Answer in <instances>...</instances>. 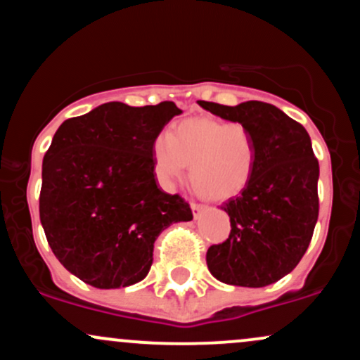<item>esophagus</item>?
I'll use <instances>...</instances> for the list:
<instances>
[{"mask_svg":"<svg viewBox=\"0 0 360 360\" xmlns=\"http://www.w3.org/2000/svg\"><path fill=\"white\" fill-rule=\"evenodd\" d=\"M203 208H205V205L196 203V201H191V210H193V215H195V219H198L200 212L203 210Z\"/></svg>","mask_w":360,"mask_h":360,"instance_id":"esophagus-1","label":"esophagus"}]
</instances>
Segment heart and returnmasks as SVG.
<instances>
[{
	"instance_id": "obj_1",
	"label": "heart",
	"mask_w": 360,
	"mask_h": 360,
	"mask_svg": "<svg viewBox=\"0 0 360 360\" xmlns=\"http://www.w3.org/2000/svg\"><path fill=\"white\" fill-rule=\"evenodd\" d=\"M153 167L165 188H172L189 164V179L210 200L240 195L255 174L256 141L239 121L189 117L153 141Z\"/></svg>"
}]
</instances>
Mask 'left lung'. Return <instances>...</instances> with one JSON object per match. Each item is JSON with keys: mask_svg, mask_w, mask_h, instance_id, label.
I'll return each mask as SVG.
<instances>
[{"mask_svg": "<svg viewBox=\"0 0 360 360\" xmlns=\"http://www.w3.org/2000/svg\"><path fill=\"white\" fill-rule=\"evenodd\" d=\"M198 104L244 122L256 141L255 174L239 196L222 205L231 234L208 248V270L229 285H270L297 266L318 222L319 164L311 138L301 122L266 102Z\"/></svg>", "mask_w": 360, "mask_h": 360, "instance_id": "1", "label": "left lung"}]
</instances>
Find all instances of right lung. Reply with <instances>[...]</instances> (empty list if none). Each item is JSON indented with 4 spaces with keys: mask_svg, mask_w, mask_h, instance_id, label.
<instances>
[{
    "mask_svg": "<svg viewBox=\"0 0 360 360\" xmlns=\"http://www.w3.org/2000/svg\"><path fill=\"white\" fill-rule=\"evenodd\" d=\"M181 109L108 102L58 128L42 162L39 213L59 263L97 289L140 282L165 227L193 219L157 186L152 147Z\"/></svg>",
    "mask_w": 360,
    "mask_h": 360,
    "instance_id": "add662e5",
    "label": "right lung"
}]
</instances>
